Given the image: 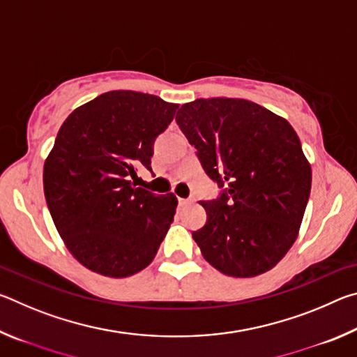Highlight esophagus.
I'll return each mask as SVG.
<instances>
[{
    "label": "esophagus",
    "instance_id": "1",
    "mask_svg": "<svg viewBox=\"0 0 357 357\" xmlns=\"http://www.w3.org/2000/svg\"><path fill=\"white\" fill-rule=\"evenodd\" d=\"M193 202H195V197H193V195H190L189 198H178L179 206H185V204H190Z\"/></svg>",
    "mask_w": 357,
    "mask_h": 357
}]
</instances>
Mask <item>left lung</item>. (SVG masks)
I'll return each instance as SVG.
<instances>
[{"instance_id":"8db88e82","label":"left lung","mask_w":357,"mask_h":357,"mask_svg":"<svg viewBox=\"0 0 357 357\" xmlns=\"http://www.w3.org/2000/svg\"><path fill=\"white\" fill-rule=\"evenodd\" d=\"M176 123L220 195L192 236L206 261L231 277L273 269L298 238L312 168L287 119L244 99H197Z\"/></svg>"}]
</instances>
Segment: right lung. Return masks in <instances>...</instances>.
Returning a JSON list of instances; mask_svg holds the SVG:
<instances>
[{
    "mask_svg": "<svg viewBox=\"0 0 357 357\" xmlns=\"http://www.w3.org/2000/svg\"><path fill=\"white\" fill-rule=\"evenodd\" d=\"M176 104L153 94L108 91L78 107L44 165V193L59 236L84 268L129 277L153 261L178 200L130 179L151 170L154 142Z\"/></svg>",
    "mask_w": 357,
    "mask_h": 357,
    "instance_id": "add662e5",
    "label": "right lung"
}]
</instances>
